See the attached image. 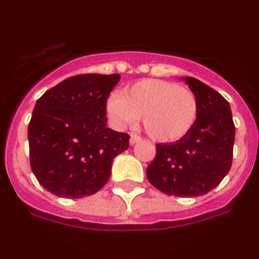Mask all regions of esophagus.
Instances as JSON below:
<instances>
[{
	"mask_svg": "<svg viewBox=\"0 0 259 259\" xmlns=\"http://www.w3.org/2000/svg\"><path fill=\"white\" fill-rule=\"evenodd\" d=\"M141 137L137 136V134H132L130 136V145H136L137 142H140Z\"/></svg>",
	"mask_w": 259,
	"mask_h": 259,
	"instance_id": "34e87169",
	"label": "esophagus"
}]
</instances>
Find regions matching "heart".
Returning <instances> with one entry per match:
<instances>
[{"mask_svg":"<svg viewBox=\"0 0 259 259\" xmlns=\"http://www.w3.org/2000/svg\"><path fill=\"white\" fill-rule=\"evenodd\" d=\"M106 112L114 126L125 129L143 117V126L159 142H177L190 133L199 116L196 95L179 84L145 79L108 99Z\"/></svg>","mask_w":259,"mask_h":259,"instance_id":"heart-1","label":"heart"}]
</instances>
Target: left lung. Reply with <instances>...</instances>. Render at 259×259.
<instances>
[{
    "label": "left lung",
    "mask_w": 259,
    "mask_h": 259,
    "mask_svg": "<svg viewBox=\"0 0 259 259\" xmlns=\"http://www.w3.org/2000/svg\"><path fill=\"white\" fill-rule=\"evenodd\" d=\"M199 101L196 123L184 138L156 145L147 179L166 195L193 197L213 190L232 166L234 127L229 103L195 77H182Z\"/></svg>",
    "instance_id": "obj_1"
}]
</instances>
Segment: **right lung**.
<instances>
[{"label": "right lung", "instance_id": "add662e5", "mask_svg": "<svg viewBox=\"0 0 259 259\" xmlns=\"http://www.w3.org/2000/svg\"><path fill=\"white\" fill-rule=\"evenodd\" d=\"M121 76L63 80L36 101L29 123L31 170L49 192L80 199L101 190L130 136L106 127V99Z\"/></svg>", "mask_w": 259, "mask_h": 259}]
</instances>
